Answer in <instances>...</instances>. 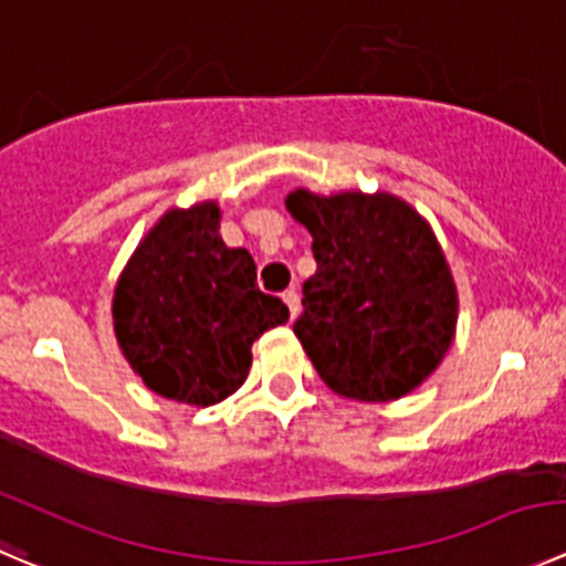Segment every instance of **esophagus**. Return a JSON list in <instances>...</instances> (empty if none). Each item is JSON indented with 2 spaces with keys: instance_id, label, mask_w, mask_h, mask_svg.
I'll return each mask as SVG.
<instances>
[{
  "instance_id": "obj_1",
  "label": "esophagus",
  "mask_w": 566,
  "mask_h": 566,
  "mask_svg": "<svg viewBox=\"0 0 566 566\" xmlns=\"http://www.w3.org/2000/svg\"><path fill=\"white\" fill-rule=\"evenodd\" d=\"M283 302H285V305H289V316H291V318H296V316H300L302 305H300V294H296L294 289H289V291H285V294H283Z\"/></svg>"
}]
</instances>
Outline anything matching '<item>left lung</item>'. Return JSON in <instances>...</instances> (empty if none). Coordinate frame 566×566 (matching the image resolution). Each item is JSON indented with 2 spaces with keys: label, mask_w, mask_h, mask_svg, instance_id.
<instances>
[{
  "label": "left lung",
  "mask_w": 566,
  "mask_h": 566,
  "mask_svg": "<svg viewBox=\"0 0 566 566\" xmlns=\"http://www.w3.org/2000/svg\"><path fill=\"white\" fill-rule=\"evenodd\" d=\"M285 209L313 237L294 335L329 390L396 401L443 363L457 333L454 275L432 226L407 200L360 189H294Z\"/></svg>",
  "instance_id": "1"
}]
</instances>
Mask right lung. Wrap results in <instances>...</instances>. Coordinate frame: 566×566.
I'll list each match as a JSON object with an SVG mask.
<instances>
[{
    "label": "right lung",
    "instance_id": "add662e5",
    "mask_svg": "<svg viewBox=\"0 0 566 566\" xmlns=\"http://www.w3.org/2000/svg\"><path fill=\"white\" fill-rule=\"evenodd\" d=\"M220 206L170 209L117 277L112 324L145 388L178 405L211 407L244 385L253 340L289 322V307L255 283V261L220 237Z\"/></svg>",
    "mask_w": 566,
    "mask_h": 566
}]
</instances>
